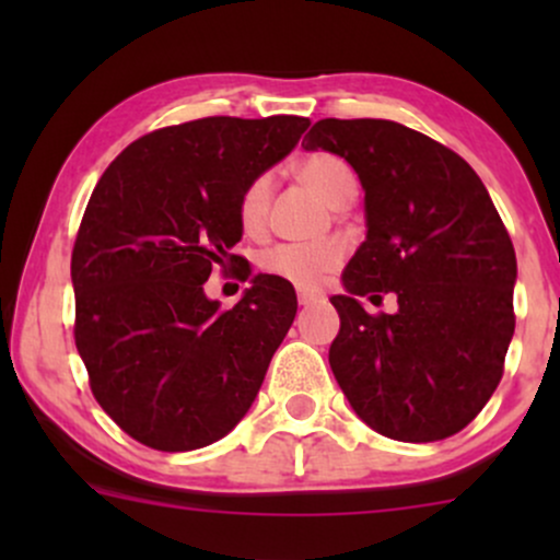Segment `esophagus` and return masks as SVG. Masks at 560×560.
I'll return each instance as SVG.
<instances>
[{
  "label": "esophagus",
  "mask_w": 560,
  "mask_h": 560,
  "mask_svg": "<svg viewBox=\"0 0 560 560\" xmlns=\"http://www.w3.org/2000/svg\"><path fill=\"white\" fill-rule=\"evenodd\" d=\"M320 300H324V294L320 292H311V289H300L298 292L300 305H313V302H320Z\"/></svg>",
  "instance_id": "obj_1"
}]
</instances>
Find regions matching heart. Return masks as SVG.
<instances>
[{"instance_id":"b5f03b06","label":"heart","mask_w":560,"mask_h":560,"mask_svg":"<svg viewBox=\"0 0 560 560\" xmlns=\"http://www.w3.org/2000/svg\"><path fill=\"white\" fill-rule=\"evenodd\" d=\"M300 178L337 208L342 199L358 191L355 173L342 158L337 155H311L300 163ZM273 199V178L268 173L249 178L236 199V218L244 234H260L268 223ZM347 258L342 240H318V242H279L260 255L262 273L289 281L300 289H316L326 281V276L337 271Z\"/></svg>"}]
</instances>
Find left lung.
Wrapping results in <instances>:
<instances>
[{"label":"left lung","instance_id":"obj_1","mask_svg":"<svg viewBox=\"0 0 560 560\" xmlns=\"http://www.w3.org/2000/svg\"><path fill=\"white\" fill-rule=\"evenodd\" d=\"M305 150L345 158L365 189L369 236L331 298L334 378L378 434L436 442L479 416L505 369L516 253L477 171L395 120L324 118ZM395 293L398 313L358 296Z\"/></svg>","mask_w":560,"mask_h":560}]
</instances>
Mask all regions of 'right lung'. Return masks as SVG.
Returning <instances> with one entry per match:
<instances>
[{"label":"right lung","mask_w":560,"mask_h":560,"mask_svg":"<svg viewBox=\"0 0 560 560\" xmlns=\"http://www.w3.org/2000/svg\"><path fill=\"white\" fill-rule=\"evenodd\" d=\"M311 126L229 115L144 133L96 182L70 276L73 337L96 402L128 436L184 453L226 436L258 395L298 313L289 281L258 273L223 312L203 281L244 260L236 199ZM253 275L249 262L237 278Z\"/></svg>","instance_id":"obj_1"}]
</instances>
